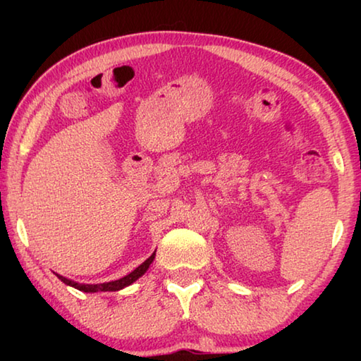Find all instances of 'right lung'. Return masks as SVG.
I'll return each instance as SVG.
<instances>
[{
    "label": "right lung",
    "mask_w": 361,
    "mask_h": 361,
    "mask_svg": "<svg viewBox=\"0 0 361 361\" xmlns=\"http://www.w3.org/2000/svg\"><path fill=\"white\" fill-rule=\"evenodd\" d=\"M154 256H156V253H152L148 259H146L145 262H142V264H140L135 271H132L129 276H126V277H122V279H119V280H113V282H106V283H100V285H84V283H76V282H73V280H68L66 277H63V276H59L57 274V277L62 280L63 283H66V285H70V286H75V288H78L79 291H84V293H95V291H118V290H122V288H126V286H129L130 283H133L135 282V280H138L140 277L143 276V274L148 271V267H149V264L152 262V259H154Z\"/></svg>",
    "instance_id": "obj_1"
}]
</instances>
